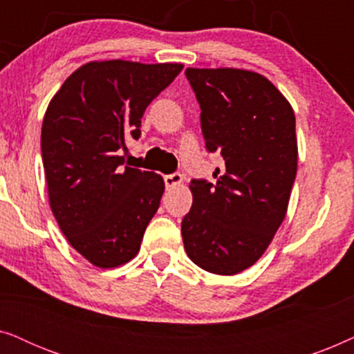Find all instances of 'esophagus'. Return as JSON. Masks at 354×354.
I'll return each instance as SVG.
<instances>
[{
  "mask_svg": "<svg viewBox=\"0 0 354 354\" xmlns=\"http://www.w3.org/2000/svg\"><path fill=\"white\" fill-rule=\"evenodd\" d=\"M164 182H166L167 188H176L183 182V177H182V174L176 172V174H171V176L164 177Z\"/></svg>",
  "mask_w": 354,
  "mask_h": 354,
  "instance_id": "obj_1",
  "label": "esophagus"
}]
</instances>
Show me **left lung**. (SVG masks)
I'll use <instances>...</instances> for the list:
<instances>
[{
    "mask_svg": "<svg viewBox=\"0 0 354 354\" xmlns=\"http://www.w3.org/2000/svg\"><path fill=\"white\" fill-rule=\"evenodd\" d=\"M185 75L206 147L221 153L224 171L214 185L190 183L183 245L201 269L235 275L264 254L287 214L298 166L293 108L258 72L187 67Z\"/></svg>",
    "mask_w": 354,
    "mask_h": 354,
    "instance_id": "1",
    "label": "left lung"
}]
</instances>
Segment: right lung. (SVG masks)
<instances>
[{"label":"right lung","instance_id":"obj_1","mask_svg":"<svg viewBox=\"0 0 354 354\" xmlns=\"http://www.w3.org/2000/svg\"><path fill=\"white\" fill-rule=\"evenodd\" d=\"M182 69L180 62L91 61L48 104L41 158L50 207L72 248L96 268L133 259L156 214L164 178L124 166L119 153L140 137L145 109Z\"/></svg>","mask_w":354,"mask_h":354}]
</instances>
